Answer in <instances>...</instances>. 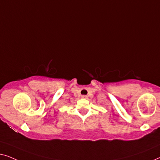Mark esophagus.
<instances>
[{"label": "esophagus", "instance_id": "esophagus-1", "mask_svg": "<svg viewBox=\"0 0 160 160\" xmlns=\"http://www.w3.org/2000/svg\"><path fill=\"white\" fill-rule=\"evenodd\" d=\"M82 98H85V99H86V98H87V95H82Z\"/></svg>", "mask_w": 160, "mask_h": 160}]
</instances>
